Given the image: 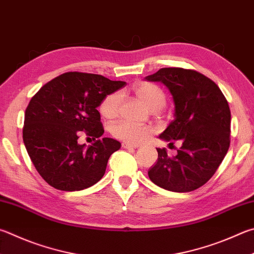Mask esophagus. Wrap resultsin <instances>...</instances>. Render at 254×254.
I'll list each match as a JSON object with an SVG mask.
<instances>
[{
    "label": "esophagus",
    "mask_w": 254,
    "mask_h": 254,
    "mask_svg": "<svg viewBox=\"0 0 254 254\" xmlns=\"http://www.w3.org/2000/svg\"><path fill=\"white\" fill-rule=\"evenodd\" d=\"M137 146H139L137 144H132V143L122 142V147H123V149H134V147H137Z\"/></svg>",
    "instance_id": "esophagus-1"
}]
</instances>
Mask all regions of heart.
<instances>
[{"mask_svg":"<svg viewBox=\"0 0 254 254\" xmlns=\"http://www.w3.org/2000/svg\"><path fill=\"white\" fill-rule=\"evenodd\" d=\"M135 94L149 105L152 110H160L167 102V95L160 86L150 82H141L134 85ZM122 93L114 91L107 94L101 101L99 111L104 119L112 120L119 115L122 103ZM112 134L118 139L127 143H139L149 139L152 131L149 127L137 126L128 121L115 123L112 127Z\"/></svg>","mask_w":254,"mask_h":254,"instance_id":"b5f03b06","label":"heart"}]
</instances>
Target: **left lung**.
<instances>
[{"mask_svg":"<svg viewBox=\"0 0 254 254\" xmlns=\"http://www.w3.org/2000/svg\"><path fill=\"white\" fill-rule=\"evenodd\" d=\"M145 80L163 83L174 101V120L159 137L169 144L182 143L172 158L164 147L156 149L149 178L169 191L195 190L213 177L229 150L228 101L213 81L194 70L163 67Z\"/></svg>","mask_w":254,"mask_h":254,"instance_id":"left-lung-1","label":"left lung"}]
</instances>
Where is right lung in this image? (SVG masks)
<instances>
[{"instance_id": "obj_1", "label": "right lung", "mask_w": 254, "mask_h": 254, "mask_svg": "<svg viewBox=\"0 0 254 254\" xmlns=\"http://www.w3.org/2000/svg\"><path fill=\"white\" fill-rule=\"evenodd\" d=\"M126 85L99 74L66 72L51 80L25 110L23 142L36 171L61 191H80L99 182L109 158L121 143L102 137L101 101ZM85 132L95 143L85 148L77 139Z\"/></svg>"}]
</instances>
